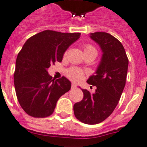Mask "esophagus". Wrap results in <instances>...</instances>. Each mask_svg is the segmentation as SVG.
<instances>
[{"mask_svg": "<svg viewBox=\"0 0 147 147\" xmlns=\"http://www.w3.org/2000/svg\"><path fill=\"white\" fill-rule=\"evenodd\" d=\"M77 88V85L75 83H72V88L74 89V88Z\"/></svg>", "mask_w": 147, "mask_h": 147, "instance_id": "esophagus-1", "label": "esophagus"}]
</instances>
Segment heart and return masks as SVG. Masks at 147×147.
<instances>
[{
	"instance_id": "heart-1",
	"label": "heart",
	"mask_w": 147,
	"mask_h": 147,
	"mask_svg": "<svg viewBox=\"0 0 147 147\" xmlns=\"http://www.w3.org/2000/svg\"><path fill=\"white\" fill-rule=\"evenodd\" d=\"M84 52L85 53H90L93 52L96 53V49L93 47L91 45H87L85 46V48H84ZM65 53V55H66ZM67 75L68 76V78L71 79V80H74V81L78 82L83 79V72L79 68H77V67H72V68L69 69L67 72Z\"/></svg>"
}]
</instances>
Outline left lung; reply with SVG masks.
Returning a JSON list of instances; mask_svg holds the SVG:
<instances>
[{
  "instance_id": "obj_1",
  "label": "left lung",
  "mask_w": 147,
  "mask_h": 147,
  "mask_svg": "<svg viewBox=\"0 0 147 147\" xmlns=\"http://www.w3.org/2000/svg\"><path fill=\"white\" fill-rule=\"evenodd\" d=\"M90 38L99 45L102 52L94 74L87 80L96 87L91 94L82 89L83 98L74 105L75 116L87 125H96L113 113L125 86L128 59L121 42L105 32L90 34Z\"/></svg>"
}]
</instances>
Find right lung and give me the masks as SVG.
<instances>
[{
	"instance_id": "add662e5",
	"label": "right lung",
	"mask_w": 147,
	"mask_h": 147,
	"mask_svg": "<svg viewBox=\"0 0 147 147\" xmlns=\"http://www.w3.org/2000/svg\"><path fill=\"white\" fill-rule=\"evenodd\" d=\"M80 36L46 30L26 42L16 60L14 83L20 105L29 116H51L58 100L69 91L71 82L65 77L52 79L47 69L61 61L65 51Z\"/></svg>"
}]
</instances>
